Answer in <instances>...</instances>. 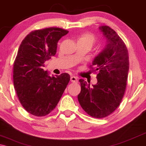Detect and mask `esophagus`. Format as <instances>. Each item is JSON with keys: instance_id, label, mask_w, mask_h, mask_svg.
<instances>
[{"instance_id": "obj_1", "label": "esophagus", "mask_w": 146, "mask_h": 146, "mask_svg": "<svg viewBox=\"0 0 146 146\" xmlns=\"http://www.w3.org/2000/svg\"><path fill=\"white\" fill-rule=\"evenodd\" d=\"M70 81L72 82H78V78L76 76H71L70 78Z\"/></svg>"}]
</instances>
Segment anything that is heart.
<instances>
[{"mask_svg": "<svg viewBox=\"0 0 146 146\" xmlns=\"http://www.w3.org/2000/svg\"><path fill=\"white\" fill-rule=\"evenodd\" d=\"M78 41L82 42L88 44L89 45L92 46L94 42L95 38L94 35L90 33H84L78 38Z\"/></svg>", "mask_w": 146, "mask_h": 146, "instance_id": "obj_1", "label": "heart"}]
</instances>
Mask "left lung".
Masks as SVG:
<instances>
[{
    "label": "left lung",
    "instance_id": "1",
    "mask_svg": "<svg viewBox=\"0 0 146 146\" xmlns=\"http://www.w3.org/2000/svg\"><path fill=\"white\" fill-rule=\"evenodd\" d=\"M106 40L105 48L92 62L98 71L96 84L90 87L79 80L80 93L78 100L88 114L102 118L111 114L119 106L126 87L129 57L126 46L117 34L108 26L99 27Z\"/></svg>",
    "mask_w": 146,
    "mask_h": 146
}]
</instances>
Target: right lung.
I'll return each mask as SVG.
<instances>
[{
  "instance_id": "obj_1",
  "label": "right lung",
  "mask_w": 146,
  "mask_h": 146,
  "mask_svg": "<svg viewBox=\"0 0 146 146\" xmlns=\"http://www.w3.org/2000/svg\"><path fill=\"white\" fill-rule=\"evenodd\" d=\"M68 31L50 27L31 32L20 45L14 62L13 82L19 101L28 112L44 116L53 110L70 76H50L44 63L56 53L57 43Z\"/></svg>"
}]
</instances>
